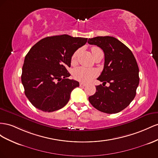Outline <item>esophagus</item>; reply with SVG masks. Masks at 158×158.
Wrapping results in <instances>:
<instances>
[{"instance_id":"esophagus-1","label":"esophagus","mask_w":158,"mask_h":158,"mask_svg":"<svg viewBox=\"0 0 158 158\" xmlns=\"http://www.w3.org/2000/svg\"><path fill=\"white\" fill-rule=\"evenodd\" d=\"M79 85H80V87H84L86 86V84L83 83H81Z\"/></svg>"}]
</instances>
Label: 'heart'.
Masks as SVG:
<instances>
[{"label": "heart", "mask_w": 158, "mask_h": 158, "mask_svg": "<svg viewBox=\"0 0 158 158\" xmlns=\"http://www.w3.org/2000/svg\"><path fill=\"white\" fill-rule=\"evenodd\" d=\"M100 49L98 47H93L91 48V52L92 54L94 53V52ZM79 53V50L75 51L71 58V64H75L77 57ZM98 75V71L94 69H88L85 68V67H79L75 68L73 71V77L79 81L83 82V83H87L90 81H91L93 78L95 77Z\"/></svg>", "instance_id": "heart-1"}]
</instances>
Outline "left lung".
<instances>
[{"label": "left lung", "mask_w": 158, "mask_h": 158, "mask_svg": "<svg viewBox=\"0 0 158 158\" xmlns=\"http://www.w3.org/2000/svg\"><path fill=\"white\" fill-rule=\"evenodd\" d=\"M88 43L101 48L105 53L104 68L97 79L109 87L99 85L89 97L96 109L108 114L124 110L134 98L139 85V68L131 50L112 36L89 38Z\"/></svg>", "instance_id": "obj_1"}]
</instances>
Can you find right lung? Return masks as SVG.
<instances>
[{"label":"right lung","mask_w":158,"mask_h":158,"mask_svg":"<svg viewBox=\"0 0 158 158\" xmlns=\"http://www.w3.org/2000/svg\"><path fill=\"white\" fill-rule=\"evenodd\" d=\"M87 38L64 34L46 37L31 47L25 57L21 76L24 93L36 109L53 112L66 105L79 83L67 77L73 53Z\"/></svg>","instance_id":"add662e5"}]
</instances>
